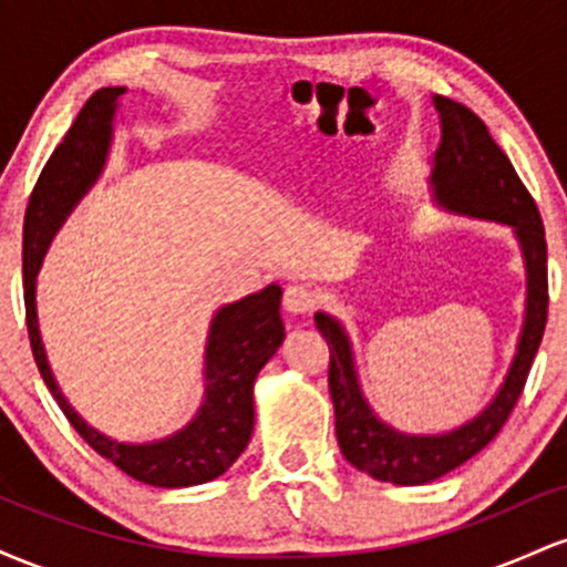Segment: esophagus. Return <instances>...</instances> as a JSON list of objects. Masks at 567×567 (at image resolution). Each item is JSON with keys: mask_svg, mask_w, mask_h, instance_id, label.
Returning <instances> with one entry per match:
<instances>
[{"mask_svg": "<svg viewBox=\"0 0 567 567\" xmlns=\"http://www.w3.org/2000/svg\"><path fill=\"white\" fill-rule=\"evenodd\" d=\"M282 303L290 315H309V311L315 309L317 298H315V290L306 288V285H290V288L285 290Z\"/></svg>", "mask_w": 567, "mask_h": 567, "instance_id": "obj_1", "label": "esophagus"}]
</instances>
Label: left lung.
I'll return each instance as SVG.
<instances>
[{
	"mask_svg": "<svg viewBox=\"0 0 567 567\" xmlns=\"http://www.w3.org/2000/svg\"><path fill=\"white\" fill-rule=\"evenodd\" d=\"M434 109L440 112L442 125V141L434 152L432 171L434 199L458 216L512 226L528 271V301L517 354L498 394L477 419L445 434H405L383 424L362 396L347 330L330 315L317 311V330L330 349L328 383L341 453L360 472L394 485L432 483L470 461L496 437L523 394L549 311L544 224L530 192L472 109L442 95L434 97Z\"/></svg>",
	"mask_w": 567,
	"mask_h": 567,
	"instance_id": "1",
	"label": "left lung"
}]
</instances>
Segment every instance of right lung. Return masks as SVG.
I'll list each match as a JSON object with an SVG mask.
<instances>
[{
	"label": "right lung",
	"instance_id": "add662e5",
	"mask_svg": "<svg viewBox=\"0 0 567 567\" xmlns=\"http://www.w3.org/2000/svg\"><path fill=\"white\" fill-rule=\"evenodd\" d=\"M120 95H125V87H103L90 95L31 192L23 220V301L29 341L50 394L55 396L69 424L95 453L138 483L157 487L202 485L229 470L250 442L256 421L252 383L285 338V324L279 317V285H269L261 292L218 309L207 336L205 400L199 413L173 437L146 445L116 442L84 424L58 389L39 336L37 271L50 239L103 171L112 146V122Z\"/></svg>",
	"mask_w": 567,
	"mask_h": 567
}]
</instances>
